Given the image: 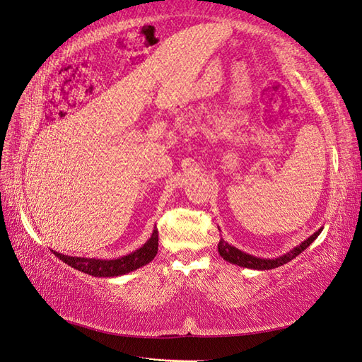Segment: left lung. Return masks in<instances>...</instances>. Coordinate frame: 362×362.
I'll use <instances>...</instances> for the list:
<instances>
[{
    "instance_id": "obj_1",
    "label": "left lung",
    "mask_w": 362,
    "mask_h": 362,
    "mask_svg": "<svg viewBox=\"0 0 362 362\" xmlns=\"http://www.w3.org/2000/svg\"><path fill=\"white\" fill-rule=\"evenodd\" d=\"M320 232H322V228H319L316 233H313L308 240H305L302 244H298L297 247L289 250L288 253H284V255H281L279 258H258V257L249 255V253H245L240 249L233 247V245H230L227 241L222 240V238L219 240L218 250H219V255L226 261H228V263L241 266V267L258 269V271H269V269H275V267L286 264L288 261L294 259L297 255H300V253H302L314 240H316V238L320 235Z\"/></svg>"
}]
</instances>
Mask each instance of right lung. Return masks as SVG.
<instances>
[{
  "label": "right lung",
  "instance_id": "right-lung-1",
  "mask_svg": "<svg viewBox=\"0 0 362 362\" xmlns=\"http://www.w3.org/2000/svg\"><path fill=\"white\" fill-rule=\"evenodd\" d=\"M158 250V230L153 228L151 238L146 241L140 249L129 253L126 257H119L117 259H96V258H81V257H68L62 253L54 252V255L60 258L78 271L93 275V276H118L143 267L153 259Z\"/></svg>",
  "mask_w": 362,
  "mask_h": 362
}]
</instances>
